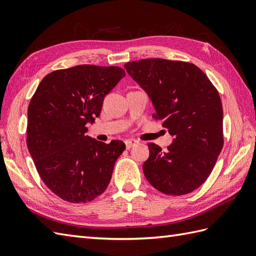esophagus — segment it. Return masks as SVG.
<instances>
[{
    "instance_id": "34e87169",
    "label": "esophagus",
    "mask_w": 256,
    "mask_h": 256,
    "mask_svg": "<svg viewBox=\"0 0 256 256\" xmlns=\"http://www.w3.org/2000/svg\"><path fill=\"white\" fill-rule=\"evenodd\" d=\"M136 144H137V140H126V149H130L133 146H135Z\"/></svg>"
}]
</instances>
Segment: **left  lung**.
<instances>
[{
    "label": "left lung",
    "mask_w": 256,
    "mask_h": 256,
    "mask_svg": "<svg viewBox=\"0 0 256 256\" xmlns=\"http://www.w3.org/2000/svg\"><path fill=\"white\" fill-rule=\"evenodd\" d=\"M124 68L146 92L154 116L173 137L166 152L148 145L149 158L142 164L147 180L166 194L194 192L211 174L224 144L218 90L194 64L149 58Z\"/></svg>",
    "instance_id": "1"
}]
</instances>
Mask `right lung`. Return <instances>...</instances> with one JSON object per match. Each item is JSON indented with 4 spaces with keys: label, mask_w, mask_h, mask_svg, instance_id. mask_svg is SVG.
Segmentation results:
<instances>
[{
    "label": "right lung",
    "mask_w": 256,
    "mask_h": 256,
    "mask_svg": "<svg viewBox=\"0 0 256 256\" xmlns=\"http://www.w3.org/2000/svg\"><path fill=\"white\" fill-rule=\"evenodd\" d=\"M126 72L80 64L43 78L28 107L27 146L42 180L62 199L85 203L109 185L126 144L85 135L100 116L104 98Z\"/></svg>",
    "instance_id": "add662e5"
}]
</instances>
